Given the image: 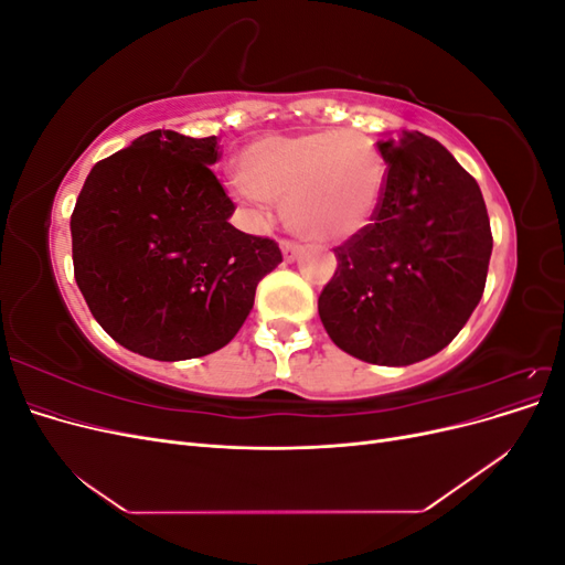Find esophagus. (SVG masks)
<instances>
[{
    "label": "esophagus",
    "instance_id": "esophagus-1",
    "mask_svg": "<svg viewBox=\"0 0 565 565\" xmlns=\"http://www.w3.org/2000/svg\"><path fill=\"white\" fill-rule=\"evenodd\" d=\"M280 249H282L285 262H295L297 254L301 252V247H299L297 243H289V241H282V243H280Z\"/></svg>",
    "mask_w": 565,
    "mask_h": 565
}]
</instances>
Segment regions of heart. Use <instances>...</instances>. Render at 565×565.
I'll return each mask as SVG.
<instances>
[{
    "instance_id": "obj_1",
    "label": "heart",
    "mask_w": 565,
    "mask_h": 565,
    "mask_svg": "<svg viewBox=\"0 0 565 565\" xmlns=\"http://www.w3.org/2000/svg\"><path fill=\"white\" fill-rule=\"evenodd\" d=\"M233 195L247 207L282 202L285 224L318 245L347 243L377 216L386 162L358 131L264 134L237 156Z\"/></svg>"
}]
</instances>
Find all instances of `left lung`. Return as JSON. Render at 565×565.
Here are the masks:
<instances>
[{
    "label": "left lung",
    "instance_id": "obj_1",
    "mask_svg": "<svg viewBox=\"0 0 565 565\" xmlns=\"http://www.w3.org/2000/svg\"><path fill=\"white\" fill-rule=\"evenodd\" d=\"M386 185L372 224L334 249L318 297L334 344L374 365H413L446 349L483 297L492 233L476 179L436 139L377 141Z\"/></svg>",
    "mask_w": 565,
    "mask_h": 565
}]
</instances>
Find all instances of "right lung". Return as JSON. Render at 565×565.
<instances>
[{"mask_svg": "<svg viewBox=\"0 0 565 565\" xmlns=\"http://www.w3.org/2000/svg\"><path fill=\"white\" fill-rule=\"evenodd\" d=\"M216 136L148 131L94 164L71 216L73 266L92 316L152 361L224 349L280 247L228 224L235 207L212 172Z\"/></svg>", "mask_w": 565, "mask_h": 565, "instance_id": "right-lung-1", "label": "right lung"}]
</instances>
